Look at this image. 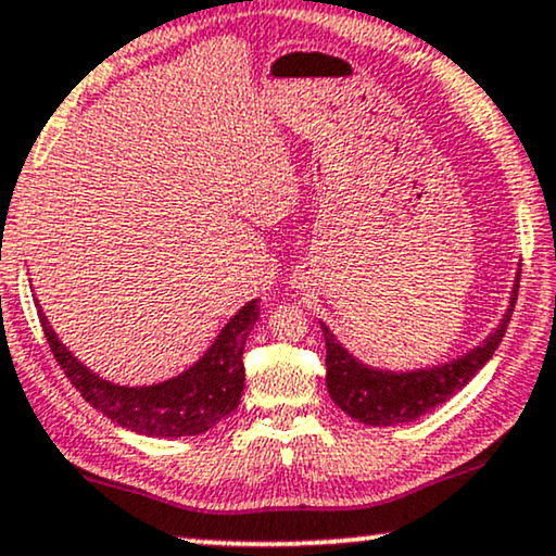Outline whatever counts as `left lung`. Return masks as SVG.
I'll list each match as a JSON object with an SVG mask.
<instances>
[{
	"label": "left lung",
	"instance_id": "1",
	"mask_svg": "<svg viewBox=\"0 0 556 556\" xmlns=\"http://www.w3.org/2000/svg\"><path fill=\"white\" fill-rule=\"evenodd\" d=\"M521 274V271H518ZM518 274L513 282L508 307L503 320L482 343H477L467 354L456 359L433 364L420 369H379L356 359L343 343L330 333V328L320 320V330L326 336V384L328 395L346 416L359 420L364 426H397L410 424L426 413L444 405L493 359L495 349L501 346L505 328H508L513 305L518 298Z\"/></svg>",
	"mask_w": 556,
	"mask_h": 556
}]
</instances>
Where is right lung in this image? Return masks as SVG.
Returning a JSON list of instances; mask_svg holds the SVG:
<instances>
[{
	"label": "right lung",
	"mask_w": 556,
	"mask_h": 556,
	"mask_svg": "<svg viewBox=\"0 0 556 556\" xmlns=\"http://www.w3.org/2000/svg\"><path fill=\"white\" fill-rule=\"evenodd\" d=\"M40 323L51 351L72 384L81 397L97 410H102L117 426L128 431L156 435V439H181V435H200L230 416L243 395V346L258 320L256 300L245 302L233 318L220 328L215 341L192 367L164 382L128 388L102 379L97 371L76 359L63 346L46 313L38 305Z\"/></svg>",
	"instance_id": "right-lung-1"
}]
</instances>
